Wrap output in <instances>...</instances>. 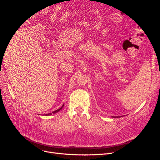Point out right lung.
Here are the masks:
<instances>
[{
	"instance_id": "add662e5",
	"label": "right lung",
	"mask_w": 160,
	"mask_h": 160,
	"mask_svg": "<svg viewBox=\"0 0 160 160\" xmlns=\"http://www.w3.org/2000/svg\"><path fill=\"white\" fill-rule=\"evenodd\" d=\"M63 106H64V105H63V106H62V107H61V108H60V109H58V110H56V111L53 112H52V113H57L58 112H59V111H60V110H62V109L63 108ZM52 115V113H47V114H45V115H46V116H47V115Z\"/></svg>"
}]
</instances>
